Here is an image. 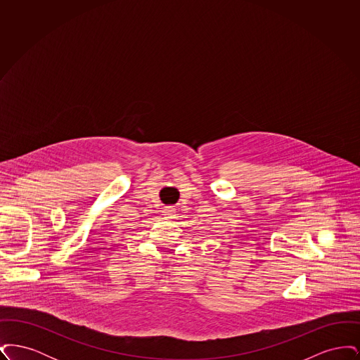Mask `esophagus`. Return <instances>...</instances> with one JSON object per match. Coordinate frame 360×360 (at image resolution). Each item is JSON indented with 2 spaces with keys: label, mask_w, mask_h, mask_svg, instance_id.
I'll use <instances>...</instances> for the list:
<instances>
[{
  "label": "esophagus",
  "mask_w": 360,
  "mask_h": 360,
  "mask_svg": "<svg viewBox=\"0 0 360 360\" xmlns=\"http://www.w3.org/2000/svg\"><path fill=\"white\" fill-rule=\"evenodd\" d=\"M163 216H165L166 220L175 219V217H176V209H175L174 206H166V207L163 209Z\"/></svg>",
  "instance_id": "34e87169"
}]
</instances>
